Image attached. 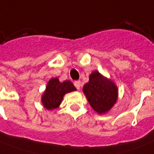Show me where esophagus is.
<instances>
[{"label": "esophagus", "instance_id": "1", "mask_svg": "<svg viewBox=\"0 0 154 154\" xmlns=\"http://www.w3.org/2000/svg\"><path fill=\"white\" fill-rule=\"evenodd\" d=\"M73 84H74V86L77 88L78 90L80 89V88H81V86H82V83H81V81H75L74 82H73Z\"/></svg>", "mask_w": 154, "mask_h": 154}]
</instances>
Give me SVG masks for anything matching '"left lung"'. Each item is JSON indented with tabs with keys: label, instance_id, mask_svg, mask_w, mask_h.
Returning a JSON list of instances; mask_svg holds the SVG:
<instances>
[{
	"label": "left lung",
	"instance_id": "1",
	"mask_svg": "<svg viewBox=\"0 0 154 154\" xmlns=\"http://www.w3.org/2000/svg\"><path fill=\"white\" fill-rule=\"evenodd\" d=\"M89 105L96 112L105 113L113 106L117 99L116 85L94 71L89 76V82L83 87Z\"/></svg>",
	"mask_w": 154,
	"mask_h": 154
}]
</instances>
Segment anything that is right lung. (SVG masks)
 I'll list each match as a JSON object with an SVG mask.
<instances>
[{
	"mask_svg": "<svg viewBox=\"0 0 154 154\" xmlns=\"http://www.w3.org/2000/svg\"><path fill=\"white\" fill-rule=\"evenodd\" d=\"M75 90L76 88L69 81L61 83L58 78H52L42 96V103L47 109H56L59 106L65 94Z\"/></svg>",
	"mask_w": 154,
	"mask_h": 154,
	"instance_id": "obj_1",
	"label": "right lung"
}]
</instances>
